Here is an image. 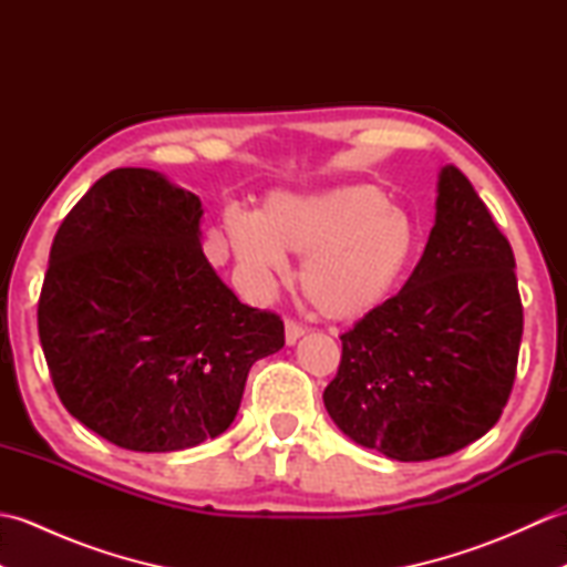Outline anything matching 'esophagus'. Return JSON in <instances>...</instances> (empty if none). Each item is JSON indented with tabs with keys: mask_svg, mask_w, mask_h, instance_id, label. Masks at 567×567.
Listing matches in <instances>:
<instances>
[{
	"mask_svg": "<svg viewBox=\"0 0 567 567\" xmlns=\"http://www.w3.org/2000/svg\"><path fill=\"white\" fill-rule=\"evenodd\" d=\"M307 331V327H302V323L295 321V319H287L285 321V341L287 346H295L299 339H302Z\"/></svg>",
	"mask_w": 567,
	"mask_h": 567,
	"instance_id": "esophagus-1",
	"label": "esophagus"
}]
</instances>
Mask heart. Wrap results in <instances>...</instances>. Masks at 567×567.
<instances>
[{"label": "heart", "instance_id": "obj_1", "mask_svg": "<svg viewBox=\"0 0 567 567\" xmlns=\"http://www.w3.org/2000/svg\"><path fill=\"white\" fill-rule=\"evenodd\" d=\"M224 238L240 272L260 290L287 275L285 250L305 256L299 285L329 319H355L380 307L419 248L412 216L370 185L275 195L258 214L228 209Z\"/></svg>", "mask_w": 567, "mask_h": 567}]
</instances>
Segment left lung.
<instances>
[{
	"label": "left lung",
	"instance_id": "8db88e82",
	"mask_svg": "<svg viewBox=\"0 0 567 567\" xmlns=\"http://www.w3.org/2000/svg\"><path fill=\"white\" fill-rule=\"evenodd\" d=\"M509 240L455 165L436 224L394 297L341 336L323 404L348 439L392 461L451 455L497 424L519 360L524 309Z\"/></svg>",
	"mask_w": 567,
	"mask_h": 567
}]
</instances>
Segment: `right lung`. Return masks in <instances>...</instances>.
Returning a JSON list of instances; mask_svg holds the SVG:
<instances>
[{"instance_id": "obj_1", "label": "right lung", "mask_w": 567, "mask_h": 567, "mask_svg": "<svg viewBox=\"0 0 567 567\" xmlns=\"http://www.w3.org/2000/svg\"><path fill=\"white\" fill-rule=\"evenodd\" d=\"M202 202L146 167H116L60 224L39 336L60 402L126 451L171 453L219 436L250 365L285 323L240 305L199 244Z\"/></svg>"}]
</instances>
